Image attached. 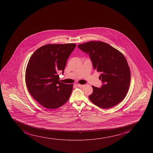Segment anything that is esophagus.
I'll return each mask as SVG.
<instances>
[{
  "label": "esophagus",
  "instance_id": "obj_1",
  "mask_svg": "<svg viewBox=\"0 0 153 153\" xmlns=\"http://www.w3.org/2000/svg\"><path fill=\"white\" fill-rule=\"evenodd\" d=\"M77 86L78 87H79V88H82L85 85H81V84H77Z\"/></svg>",
  "mask_w": 153,
  "mask_h": 153
}]
</instances>
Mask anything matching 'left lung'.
Here are the masks:
<instances>
[{"mask_svg":"<svg viewBox=\"0 0 153 153\" xmlns=\"http://www.w3.org/2000/svg\"><path fill=\"white\" fill-rule=\"evenodd\" d=\"M78 48L89 55L94 69L101 73V88L92 86L90 101L103 109L114 107L123 100L128 93L131 71L123 54L112 46L101 41H90L79 44Z\"/></svg>","mask_w":153,"mask_h":153,"instance_id":"obj_1","label":"left lung"}]
</instances>
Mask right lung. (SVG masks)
<instances>
[{"label": "right lung", "mask_w": 153, "mask_h": 153, "mask_svg": "<svg viewBox=\"0 0 153 153\" xmlns=\"http://www.w3.org/2000/svg\"><path fill=\"white\" fill-rule=\"evenodd\" d=\"M76 46L74 43L46 44L30 57L25 71V82L32 96L48 109L61 107L68 100L73 85L59 82L67 59Z\"/></svg>", "instance_id": "right-lung-1"}]
</instances>
